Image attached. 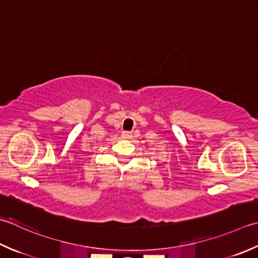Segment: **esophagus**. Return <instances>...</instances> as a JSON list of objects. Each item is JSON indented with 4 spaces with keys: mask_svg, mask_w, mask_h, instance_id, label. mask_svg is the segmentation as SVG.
<instances>
[{
    "mask_svg": "<svg viewBox=\"0 0 258 258\" xmlns=\"http://www.w3.org/2000/svg\"><path fill=\"white\" fill-rule=\"evenodd\" d=\"M132 133L131 132H127V131H125V132H123L122 133V138L123 139H125V140H130V139H132Z\"/></svg>",
    "mask_w": 258,
    "mask_h": 258,
    "instance_id": "1",
    "label": "esophagus"
}]
</instances>
